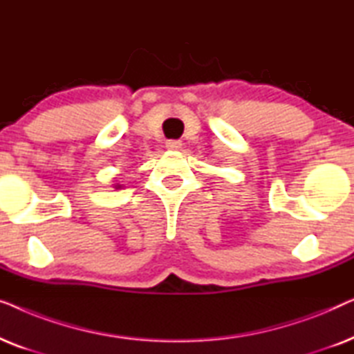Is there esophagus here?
I'll use <instances>...</instances> for the list:
<instances>
[{"mask_svg": "<svg viewBox=\"0 0 354 354\" xmlns=\"http://www.w3.org/2000/svg\"><path fill=\"white\" fill-rule=\"evenodd\" d=\"M166 147L169 149H180L182 148V142H180V140H167Z\"/></svg>", "mask_w": 354, "mask_h": 354, "instance_id": "1", "label": "esophagus"}]
</instances>
